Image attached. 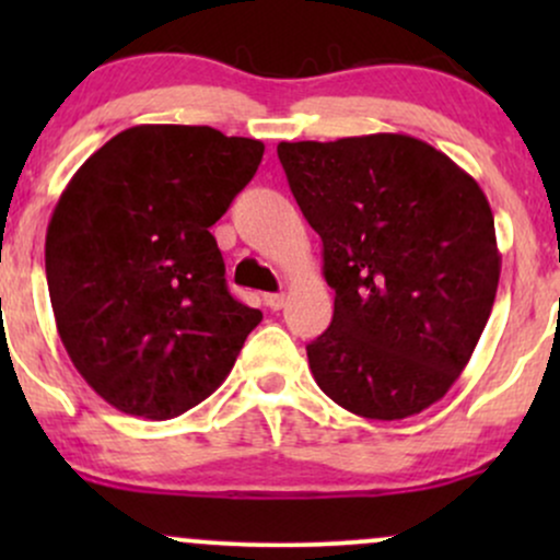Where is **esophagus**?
<instances>
[{"label": "esophagus", "instance_id": "1", "mask_svg": "<svg viewBox=\"0 0 560 560\" xmlns=\"http://www.w3.org/2000/svg\"><path fill=\"white\" fill-rule=\"evenodd\" d=\"M287 302V294L284 292H273V294H266V305L271 307V311H281Z\"/></svg>", "mask_w": 560, "mask_h": 560}]
</instances>
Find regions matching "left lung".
Masks as SVG:
<instances>
[{"mask_svg": "<svg viewBox=\"0 0 560 560\" xmlns=\"http://www.w3.org/2000/svg\"><path fill=\"white\" fill-rule=\"evenodd\" d=\"M324 242L331 326L307 345L334 402L400 421L447 395L477 347L500 281L481 186L408 133L276 147Z\"/></svg>", "mask_w": 560, "mask_h": 560, "instance_id": "1", "label": "left lung"}]
</instances>
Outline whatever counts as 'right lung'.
<instances>
[{
	"instance_id": "add662e5",
	"label": "right lung",
	"mask_w": 560,
	"mask_h": 560,
	"mask_svg": "<svg viewBox=\"0 0 560 560\" xmlns=\"http://www.w3.org/2000/svg\"><path fill=\"white\" fill-rule=\"evenodd\" d=\"M262 152L210 126H133L57 199L44 244L57 331L113 408L152 421L195 408L262 320L231 298L210 234Z\"/></svg>"
}]
</instances>
